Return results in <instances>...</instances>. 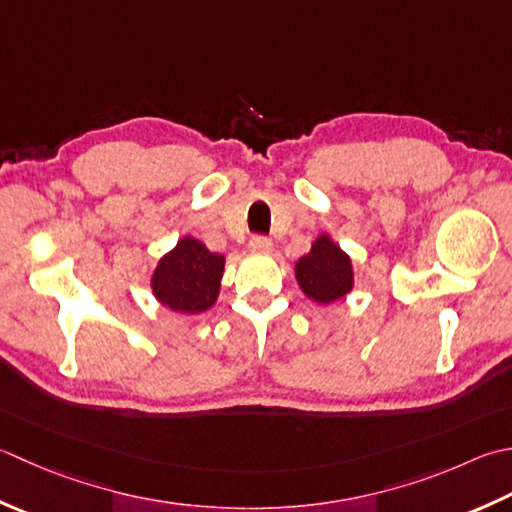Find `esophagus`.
<instances>
[{"label": "esophagus", "mask_w": 512, "mask_h": 512, "mask_svg": "<svg viewBox=\"0 0 512 512\" xmlns=\"http://www.w3.org/2000/svg\"><path fill=\"white\" fill-rule=\"evenodd\" d=\"M250 250H253V253H262V255H268V253H273V242H270V239H266V237H253L250 239Z\"/></svg>", "instance_id": "34e87169"}]
</instances>
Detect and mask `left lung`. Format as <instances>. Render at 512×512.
Wrapping results in <instances>:
<instances>
[{
    "instance_id": "left-lung-1",
    "label": "left lung",
    "mask_w": 512,
    "mask_h": 512,
    "mask_svg": "<svg viewBox=\"0 0 512 512\" xmlns=\"http://www.w3.org/2000/svg\"><path fill=\"white\" fill-rule=\"evenodd\" d=\"M295 279L310 302L328 306L355 288L353 259L333 237L322 233L295 262Z\"/></svg>"
}]
</instances>
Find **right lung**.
Listing matches in <instances>:
<instances>
[{
	"mask_svg": "<svg viewBox=\"0 0 512 512\" xmlns=\"http://www.w3.org/2000/svg\"><path fill=\"white\" fill-rule=\"evenodd\" d=\"M226 257L210 253L204 242L184 235L159 257L150 275V290L164 308L182 315H199L215 306L222 288Z\"/></svg>",
	"mask_w": 512,
	"mask_h": 512,
	"instance_id": "add662e5",
	"label": "right lung"
}]
</instances>
